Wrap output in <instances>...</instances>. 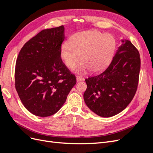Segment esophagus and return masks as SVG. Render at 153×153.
<instances>
[{
    "label": "esophagus",
    "mask_w": 153,
    "mask_h": 153,
    "mask_svg": "<svg viewBox=\"0 0 153 153\" xmlns=\"http://www.w3.org/2000/svg\"><path fill=\"white\" fill-rule=\"evenodd\" d=\"M84 80V78H83L82 76H76V81L78 82H80L82 80Z\"/></svg>",
    "instance_id": "obj_1"
}]
</instances>
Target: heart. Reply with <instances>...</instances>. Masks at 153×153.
I'll return each mask as SVG.
<instances>
[{
  "instance_id": "obj_1",
  "label": "heart",
  "mask_w": 153,
  "mask_h": 153,
  "mask_svg": "<svg viewBox=\"0 0 153 153\" xmlns=\"http://www.w3.org/2000/svg\"><path fill=\"white\" fill-rule=\"evenodd\" d=\"M115 48L112 36L96 30L78 32L74 34L69 43L62 45L61 57L66 66L73 68L80 61V71L91 69L92 72L102 71L110 62Z\"/></svg>"
}]
</instances>
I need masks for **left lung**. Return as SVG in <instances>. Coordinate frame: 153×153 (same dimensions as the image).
<instances>
[{
  "label": "left lung",
  "instance_id": "left-lung-1",
  "mask_svg": "<svg viewBox=\"0 0 153 153\" xmlns=\"http://www.w3.org/2000/svg\"><path fill=\"white\" fill-rule=\"evenodd\" d=\"M122 42L108 67L99 75L85 79V102L101 117H112L122 112L137 90L140 54L130 41Z\"/></svg>",
  "mask_w": 153,
  "mask_h": 153
}]
</instances>
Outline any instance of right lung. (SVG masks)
Here are the masks:
<instances>
[{"mask_svg":"<svg viewBox=\"0 0 153 153\" xmlns=\"http://www.w3.org/2000/svg\"><path fill=\"white\" fill-rule=\"evenodd\" d=\"M63 25L39 32L24 45L16 59L15 88L23 105L37 116L53 115L76 84L62 61Z\"/></svg>","mask_w":153,"mask_h":153,"instance_id":"add662e5","label":"right lung"}]
</instances>
